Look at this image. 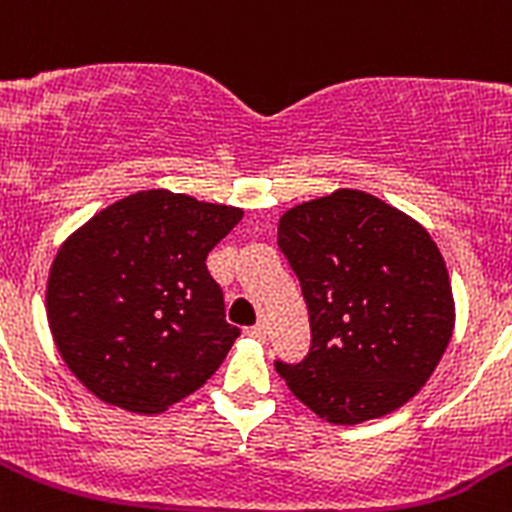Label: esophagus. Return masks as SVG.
<instances>
[{
	"mask_svg": "<svg viewBox=\"0 0 512 512\" xmlns=\"http://www.w3.org/2000/svg\"><path fill=\"white\" fill-rule=\"evenodd\" d=\"M247 333H250V336L255 338V341H265V338H267V328H265V323H255V326H252L250 331H247Z\"/></svg>",
	"mask_w": 512,
	"mask_h": 512,
	"instance_id": "1",
	"label": "esophagus"
}]
</instances>
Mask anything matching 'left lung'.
<instances>
[{"mask_svg":"<svg viewBox=\"0 0 512 512\" xmlns=\"http://www.w3.org/2000/svg\"><path fill=\"white\" fill-rule=\"evenodd\" d=\"M278 245L313 331L303 364H278L288 389L348 427L414 399L455 331L450 272L427 229L374 194L336 189L290 207Z\"/></svg>","mask_w":512,"mask_h":512,"instance_id":"8db88e82","label":"left lung"}]
</instances>
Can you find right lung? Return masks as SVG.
Returning <instances> with one entry per match:
<instances>
[{
    "label": "right lung",
    "instance_id": "right-lung-1",
    "mask_svg": "<svg viewBox=\"0 0 512 512\" xmlns=\"http://www.w3.org/2000/svg\"><path fill=\"white\" fill-rule=\"evenodd\" d=\"M240 207L146 189L108 204L62 242L47 278L52 341L111 407L161 414L219 369L240 328L207 255Z\"/></svg>",
    "mask_w": 512,
    "mask_h": 512
}]
</instances>
